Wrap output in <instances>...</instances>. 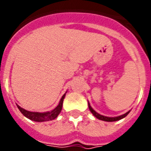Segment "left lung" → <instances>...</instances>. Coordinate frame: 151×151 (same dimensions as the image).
I'll return each mask as SVG.
<instances>
[{
  "label": "left lung",
  "instance_id": "8db88e82",
  "mask_svg": "<svg viewBox=\"0 0 151 151\" xmlns=\"http://www.w3.org/2000/svg\"><path fill=\"white\" fill-rule=\"evenodd\" d=\"M88 106H89V109H90V111L91 112L94 116H95L96 118H98L99 120H104V121H108V122H111V121H116V120H121V119H123L124 117H125L128 115V114L129 113V111H127L126 113L123 114V115H121V116H116V117H108V116H103V115H100V114H99L98 112H96V111L91 108V106L90 105L88 102Z\"/></svg>",
  "mask_w": 151,
  "mask_h": 151
}]
</instances>
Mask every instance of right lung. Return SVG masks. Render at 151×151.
<instances>
[{
    "instance_id": "right-lung-1",
    "label": "right lung",
    "mask_w": 151,
    "mask_h": 151,
    "mask_svg": "<svg viewBox=\"0 0 151 151\" xmlns=\"http://www.w3.org/2000/svg\"><path fill=\"white\" fill-rule=\"evenodd\" d=\"M65 94L63 95L62 98L60 100L59 104L56 106V108L53 110L50 111H46V112H35V111H29L26 110L24 108H21L20 106L17 104V107L19 109V111H21L23 116L30 119L31 120H34L36 122H43V121H47V120H52L56 119V117L58 116L60 112L61 111L62 109V105L64 99H65Z\"/></svg>"
}]
</instances>
